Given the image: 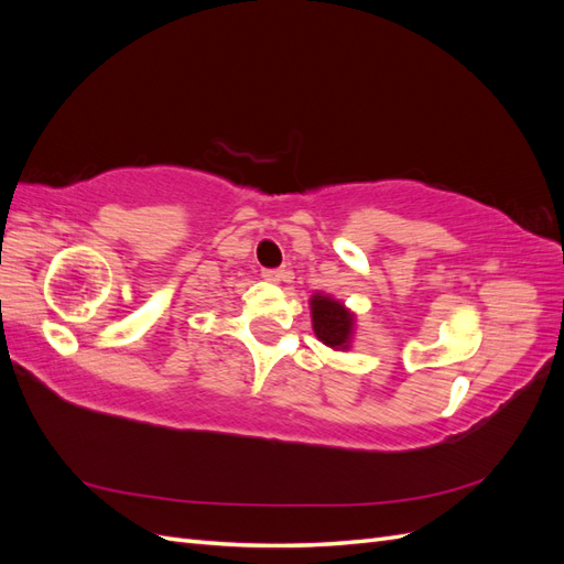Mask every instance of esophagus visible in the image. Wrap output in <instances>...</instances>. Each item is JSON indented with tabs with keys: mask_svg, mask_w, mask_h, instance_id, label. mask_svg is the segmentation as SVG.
<instances>
[{
	"mask_svg": "<svg viewBox=\"0 0 564 564\" xmlns=\"http://www.w3.org/2000/svg\"><path fill=\"white\" fill-rule=\"evenodd\" d=\"M261 275H263V280H268V282H282V280L292 278V272L282 270V268H263Z\"/></svg>",
	"mask_w": 564,
	"mask_h": 564,
	"instance_id": "1",
	"label": "esophagus"
}]
</instances>
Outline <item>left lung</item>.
Instances as JSON below:
<instances>
[{
	"label": "left lung",
	"instance_id": "left-lung-1",
	"mask_svg": "<svg viewBox=\"0 0 564 564\" xmlns=\"http://www.w3.org/2000/svg\"><path fill=\"white\" fill-rule=\"evenodd\" d=\"M313 329L324 346L348 348L352 334V315L329 296H313Z\"/></svg>",
	"mask_w": 564,
	"mask_h": 564
}]
</instances>
